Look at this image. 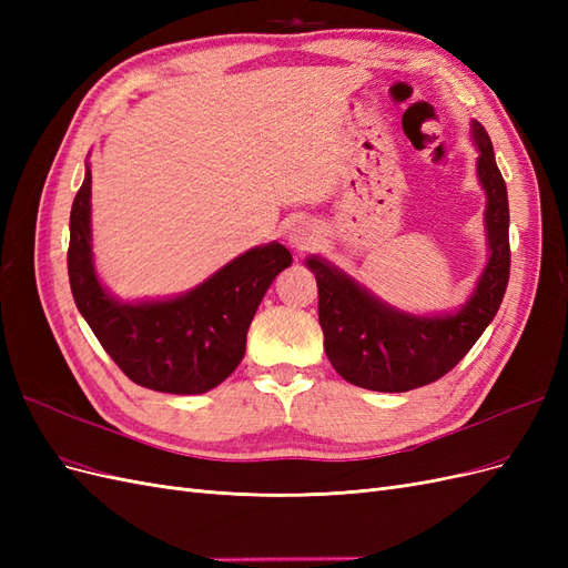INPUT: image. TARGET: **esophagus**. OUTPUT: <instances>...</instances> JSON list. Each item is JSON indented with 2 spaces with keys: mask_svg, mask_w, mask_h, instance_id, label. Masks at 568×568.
<instances>
[{
  "mask_svg": "<svg viewBox=\"0 0 568 568\" xmlns=\"http://www.w3.org/2000/svg\"><path fill=\"white\" fill-rule=\"evenodd\" d=\"M286 239H288V244L294 246V248L305 251V248H311L317 242V230L307 220H294L286 227Z\"/></svg>",
  "mask_w": 568,
  "mask_h": 568,
  "instance_id": "esophagus-1",
  "label": "esophagus"
}]
</instances>
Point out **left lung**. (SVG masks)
<instances>
[{
	"mask_svg": "<svg viewBox=\"0 0 568 568\" xmlns=\"http://www.w3.org/2000/svg\"><path fill=\"white\" fill-rule=\"evenodd\" d=\"M476 175L486 194L488 261L471 296L453 313L400 311L322 255H307L320 294L324 353L332 367L359 388L405 393L440 379L486 332L509 282V203L490 136L474 120Z\"/></svg>",
	"mask_w": 568,
	"mask_h": 568,
	"instance_id": "obj_1",
	"label": "left lung"
}]
</instances>
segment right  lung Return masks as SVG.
Listing matches in <instances>:
<instances>
[{
	"instance_id": "obj_1",
	"label": "right lung",
	"mask_w": 568,
	"mask_h": 568,
	"mask_svg": "<svg viewBox=\"0 0 568 568\" xmlns=\"http://www.w3.org/2000/svg\"><path fill=\"white\" fill-rule=\"evenodd\" d=\"M291 261L280 242H270L236 255L184 294L120 301L94 267L92 170L84 161V182L71 209L68 280L80 315L134 384L178 395L220 386L244 359L257 305Z\"/></svg>"
}]
</instances>
